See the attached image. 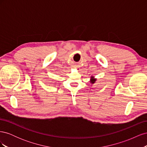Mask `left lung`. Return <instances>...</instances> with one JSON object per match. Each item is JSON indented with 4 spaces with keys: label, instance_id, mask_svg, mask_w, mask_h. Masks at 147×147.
I'll return each instance as SVG.
<instances>
[{
    "label": "left lung",
    "instance_id": "1",
    "mask_svg": "<svg viewBox=\"0 0 147 147\" xmlns=\"http://www.w3.org/2000/svg\"><path fill=\"white\" fill-rule=\"evenodd\" d=\"M91 83H95V82H96V79H93V77H91Z\"/></svg>",
    "mask_w": 147,
    "mask_h": 147
}]
</instances>
